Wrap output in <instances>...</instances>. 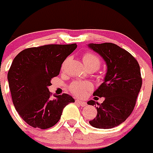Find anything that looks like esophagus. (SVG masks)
<instances>
[{
  "mask_svg": "<svg viewBox=\"0 0 153 153\" xmlns=\"http://www.w3.org/2000/svg\"><path fill=\"white\" fill-rule=\"evenodd\" d=\"M76 102L78 105H79L80 106H82V107H84V106L86 105V102H84V101L81 100V99H76Z\"/></svg>",
  "mask_w": 153,
  "mask_h": 153,
  "instance_id": "34e87169",
  "label": "esophagus"
}]
</instances>
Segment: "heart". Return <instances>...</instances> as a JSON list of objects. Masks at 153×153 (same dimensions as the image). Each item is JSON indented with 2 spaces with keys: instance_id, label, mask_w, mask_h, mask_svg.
<instances>
[{
  "instance_id": "1",
  "label": "heart",
  "mask_w": 153,
  "mask_h": 153,
  "mask_svg": "<svg viewBox=\"0 0 153 153\" xmlns=\"http://www.w3.org/2000/svg\"><path fill=\"white\" fill-rule=\"evenodd\" d=\"M82 62L84 66L89 69L96 71L100 67V59L96 55L92 53H86L82 57ZM92 85L89 82H74L71 84V90L77 96H83L86 91L92 89Z\"/></svg>"
}]
</instances>
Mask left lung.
<instances>
[{"instance_id":"obj_1","label":"left lung","mask_w":153,"mask_h":153,"mask_svg":"<svg viewBox=\"0 0 153 153\" xmlns=\"http://www.w3.org/2000/svg\"><path fill=\"white\" fill-rule=\"evenodd\" d=\"M105 62L107 71L103 82L93 92L94 96L104 97L99 104L93 100L88 105L97 104V115L89 122L96 128L117 127L131 115L142 86L140 68L128 51L113 43L87 45ZM96 98V97H95Z\"/></svg>"}]
</instances>
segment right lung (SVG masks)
<instances>
[{
	"mask_svg": "<svg viewBox=\"0 0 153 153\" xmlns=\"http://www.w3.org/2000/svg\"><path fill=\"white\" fill-rule=\"evenodd\" d=\"M76 44L47 45L26 48L13 61L7 74L13 105L29 125L48 129L59 121L63 109L75 100L68 94L51 93V78L57 76L61 64L76 48Z\"/></svg>",
	"mask_w": 153,
	"mask_h": 153,
	"instance_id": "obj_1",
	"label": "right lung"
}]
</instances>
